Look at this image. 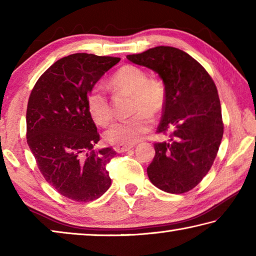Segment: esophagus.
Returning <instances> with one entry per match:
<instances>
[{"label":"esophagus","instance_id":"esophagus-1","mask_svg":"<svg viewBox=\"0 0 256 256\" xmlns=\"http://www.w3.org/2000/svg\"><path fill=\"white\" fill-rule=\"evenodd\" d=\"M133 146H128V144H118L114 146V150L116 152H125V151H128L130 149H132Z\"/></svg>","mask_w":256,"mask_h":256}]
</instances>
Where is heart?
<instances>
[{
  "label": "heart",
  "mask_w": 256,
  "mask_h": 256,
  "mask_svg": "<svg viewBox=\"0 0 256 256\" xmlns=\"http://www.w3.org/2000/svg\"><path fill=\"white\" fill-rule=\"evenodd\" d=\"M115 92L132 94V118L118 120L105 132V138L110 144H131L148 133L154 124L152 116L160 115L166 107L167 90L159 78H148L144 68L125 64L110 80ZM86 110L94 122L105 126L112 118V107L106 92L99 86L90 90L86 99Z\"/></svg>",
  "instance_id": "obj_1"
}]
</instances>
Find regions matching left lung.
Here are the masks:
<instances>
[{
  "label": "left lung",
  "instance_id": "left-lung-1",
  "mask_svg": "<svg viewBox=\"0 0 256 256\" xmlns=\"http://www.w3.org/2000/svg\"><path fill=\"white\" fill-rule=\"evenodd\" d=\"M126 58L157 72L167 90L157 132H170V141L154 144L149 180L167 193L188 192L210 170L224 136L214 82L196 60L175 47L157 46Z\"/></svg>",
  "mask_w": 256,
  "mask_h": 256
}]
</instances>
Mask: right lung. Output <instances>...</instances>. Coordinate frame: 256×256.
I'll list each match as a JSON object with an SVG mask.
<instances>
[{
  "label": "right lung",
  "instance_id": "1",
  "mask_svg": "<svg viewBox=\"0 0 256 256\" xmlns=\"http://www.w3.org/2000/svg\"><path fill=\"white\" fill-rule=\"evenodd\" d=\"M120 60L86 53L68 55L47 68L30 92L27 144L47 183L70 200L94 201L110 186L106 167L116 154L112 148L94 150L100 136L86 99Z\"/></svg>",
  "mask_w": 256,
  "mask_h": 256
}]
</instances>
